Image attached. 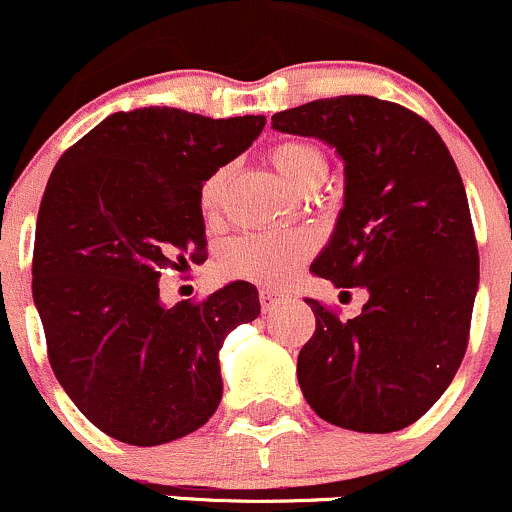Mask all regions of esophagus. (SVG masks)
Listing matches in <instances>:
<instances>
[{
  "label": "esophagus",
  "mask_w": 512,
  "mask_h": 512,
  "mask_svg": "<svg viewBox=\"0 0 512 512\" xmlns=\"http://www.w3.org/2000/svg\"><path fill=\"white\" fill-rule=\"evenodd\" d=\"M279 301H282V292H277V289H272V287L260 289V304H262V311H265V314H270Z\"/></svg>",
  "instance_id": "esophagus-1"
}]
</instances>
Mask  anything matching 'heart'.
<instances>
[{
	"mask_svg": "<svg viewBox=\"0 0 512 512\" xmlns=\"http://www.w3.org/2000/svg\"><path fill=\"white\" fill-rule=\"evenodd\" d=\"M272 164L279 174L304 191L326 176V157L314 142L289 139L270 149ZM230 166H220L198 186V208L206 218L218 213L228 184ZM311 252V240L299 233H245L228 240L220 250V270L228 277L250 279L260 284H282L292 277L299 262Z\"/></svg>",
	"mask_w": 512,
	"mask_h": 512,
	"instance_id": "obj_1",
	"label": "heart"
}]
</instances>
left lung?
Here are the masks:
<instances>
[{
  "instance_id": "1",
  "label": "left lung",
  "mask_w": 512,
  "mask_h": 512,
  "mask_svg": "<svg viewBox=\"0 0 512 512\" xmlns=\"http://www.w3.org/2000/svg\"><path fill=\"white\" fill-rule=\"evenodd\" d=\"M272 127L324 139L346 161V206L311 272L368 294L348 321L306 299L316 331L299 351L301 392L336 427H410L469 346L478 245L459 169L424 117L370 95L306 102Z\"/></svg>"
}]
</instances>
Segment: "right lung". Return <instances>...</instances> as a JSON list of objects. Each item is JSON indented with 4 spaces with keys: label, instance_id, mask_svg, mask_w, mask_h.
<instances>
[{
    "label": "right lung",
    "instance_id": "right-lung-1",
    "mask_svg": "<svg viewBox=\"0 0 512 512\" xmlns=\"http://www.w3.org/2000/svg\"><path fill=\"white\" fill-rule=\"evenodd\" d=\"M265 122L176 107L115 112L51 171L31 265L48 363L112 439L166 444L218 410V353L233 328L257 319V289L233 282L203 301L164 306L159 279L206 257L198 186Z\"/></svg>",
    "mask_w": 512,
    "mask_h": 512
}]
</instances>
